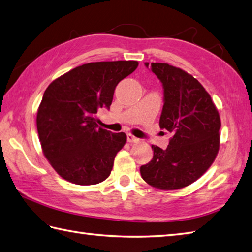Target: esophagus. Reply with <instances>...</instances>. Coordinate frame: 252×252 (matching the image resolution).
<instances>
[{
	"instance_id": "1",
	"label": "esophagus",
	"mask_w": 252,
	"mask_h": 252,
	"mask_svg": "<svg viewBox=\"0 0 252 252\" xmlns=\"http://www.w3.org/2000/svg\"><path fill=\"white\" fill-rule=\"evenodd\" d=\"M127 141L128 142H138V141H139V139H138L137 137L132 136L131 133H127Z\"/></svg>"
}]
</instances>
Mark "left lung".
<instances>
[{"instance_id": "8db88e82", "label": "left lung", "mask_w": 252, "mask_h": 252, "mask_svg": "<svg viewBox=\"0 0 252 252\" xmlns=\"http://www.w3.org/2000/svg\"><path fill=\"white\" fill-rule=\"evenodd\" d=\"M145 65L162 83L160 128L172 137L165 150L152 146V160L140 167V174L152 187L175 190L196 182L212 165L220 148V115L191 75L166 63Z\"/></svg>"}]
</instances>
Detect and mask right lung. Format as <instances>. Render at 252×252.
<instances>
[{
  "label": "right lung",
  "mask_w": 252,
  "mask_h": 252,
  "mask_svg": "<svg viewBox=\"0 0 252 252\" xmlns=\"http://www.w3.org/2000/svg\"><path fill=\"white\" fill-rule=\"evenodd\" d=\"M137 67V61L95 62L49 85L38 109L37 129L44 156L61 177L85 186L110 176L126 135L100 128L96 114L110 109L117 84Z\"/></svg>",
  "instance_id": "1"
}]
</instances>
